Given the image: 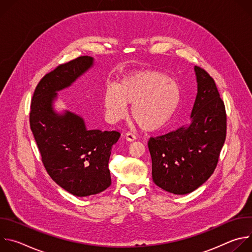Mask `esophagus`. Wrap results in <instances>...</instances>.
<instances>
[{"mask_svg":"<svg viewBox=\"0 0 252 252\" xmlns=\"http://www.w3.org/2000/svg\"><path fill=\"white\" fill-rule=\"evenodd\" d=\"M125 136H126V139L127 141H133V140H135V139H136L135 134H133V133H132V132H130V131L126 132V133L125 134Z\"/></svg>","mask_w":252,"mask_h":252,"instance_id":"obj_1","label":"esophagus"}]
</instances>
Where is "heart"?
Segmentation results:
<instances>
[{
	"mask_svg": "<svg viewBox=\"0 0 252 252\" xmlns=\"http://www.w3.org/2000/svg\"><path fill=\"white\" fill-rule=\"evenodd\" d=\"M181 90L168 77L157 70H145L122 79L107 90L102 104L105 115L116 123L126 115V104H132L130 115L140 128L155 131L164 126L175 113Z\"/></svg>",
	"mask_w": 252,
	"mask_h": 252,
	"instance_id": "obj_1",
	"label": "heart"
}]
</instances>
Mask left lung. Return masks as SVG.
I'll list each match as a JSON object with an SVG mask.
<instances>
[{"label": "left lung", "mask_w": 252, "mask_h": 252, "mask_svg": "<svg viewBox=\"0 0 252 252\" xmlns=\"http://www.w3.org/2000/svg\"><path fill=\"white\" fill-rule=\"evenodd\" d=\"M197 94L191 123L149 140L154 183L168 192L187 194L202 186L218 165L226 136V113L213 79L194 66Z\"/></svg>", "instance_id": "obj_1"}]
</instances>
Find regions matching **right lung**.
I'll use <instances>...</instances> for the list:
<instances>
[{
  "label": "right lung",
  "mask_w": 252,
  "mask_h": 252,
  "mask_svg": "<svg viewBox=\"0 0 252 252\" xmlns=\"http://www.w3.org/2000/svg\"><path fill=\"white\" fill-rule=\"evenodd\" d=\"M92 57H79L59 64L47 74L33 92L30 126L49 175L76 196L99 193L112 184L109 160L119 140V131L89 130L83 118L53 110L57 92L69 87L92 67Z\"/></svg>",
  "instance_id": "add662e5"
}]
</instances>
